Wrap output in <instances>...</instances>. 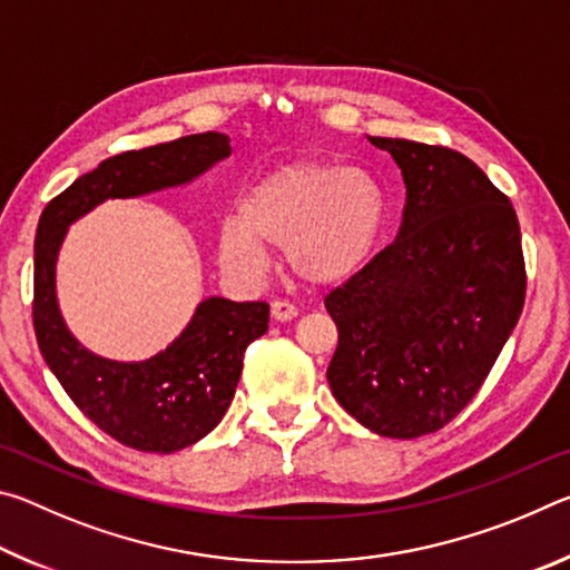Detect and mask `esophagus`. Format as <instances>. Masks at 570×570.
Here are the masks:
<instances>
[{
	"instance_id": "esophagus-1",
	"label": "esophagus",
	"mask_w": 570,
	"mask_h": 570,
	"mask_svg": "<svg viewBox=\"0 0 570 570\" xmlns=\"http://www.w3.org/2000/svg\"><path fill=\"white\" fill-rule=\"evenodd\" d=\"M296 314H298L296 306L284 302V298H276V302L272 304V316L276 322H292Z\"/></svg>"
}]
</instances>
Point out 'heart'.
Returning a JSON list of instances; mask_svg holds the SVG:
<instances>
[{"instance_id": "b5f03b06", "label": "heart", "mask_w": 570, "mask_h": 570, "mask_svg": "<svg viewBox=\"0 0 570 570\" xmlns=\"http://www.w3.org/2000/svg\"><path fill=\"white\" fill-rule=\"evenodd\" d=\"M384 193L370 173L332 163H288L250 186L240 216L218 230L228 272L256 276L266 248L284 250L298 282L334 286L370 262L382 236Z\"/></svg>"}]
</instances>
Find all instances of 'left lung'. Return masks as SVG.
Here are the masks:
<instances>
[{"instance_id":"left-lung-1","label":"left lung","mask_w":570,"mask_h":570,"mask_svg":"<svg viewBox=\"0 0 570 570\" xmlns=\"http://www.w3.org/2000/svg\"><path fill=\"white\" fill-rule=\"evenodd\" d=\"M407 188L400 234L324 298L336 402L382 438L430 435L493 370L525 302L515 208L458 150L370 138Z\"/></svg>"}]
</instances>
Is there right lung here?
Wrapping results in <instances>:
<instances>
[{
  "label": "right lung",
  "mask_w": 570,
  "mask_h": 570,
  "mask_svg": "<svg viewBox=\"0 0 570 570\" xmlns=\"http://www.w3.org/2000/svg\"><path fill=\"white\" fill-rule=\"evenodd\" d=\"M230 156L228 135L198 132L102 160L45 206L35 238L32 322L45 362L70 400L102 432L140 452H176L206 438L224 417L246 346L266 334V302H200L166 352L146 362L92 354L62 322L55 264L67 226L108 198L183 186Z\"/></svg>",
  "instance_id": "right-lung-1"
}]
</instances>
